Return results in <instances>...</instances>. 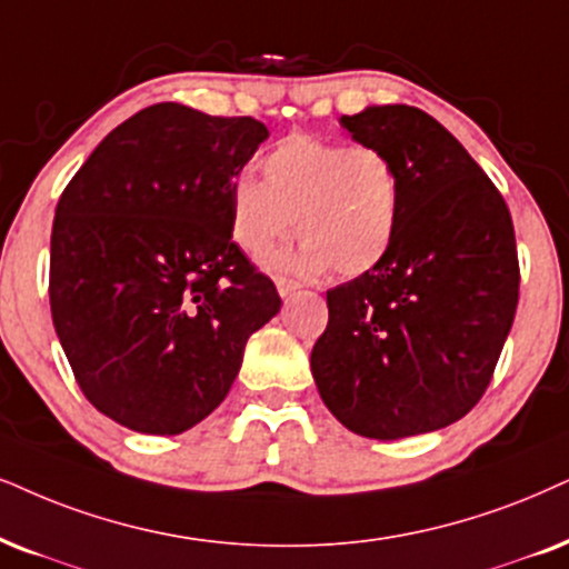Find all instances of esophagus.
<instances>
[{
    "instance_id": "obj_1",
    "label": "esophagus",
    "mask_w": 569,
    "mask_h": 569,
    "mask_svg": "<svg viewBox=\"0 0 569 569\" xmlns=\"http://www.w3.org/2000/svg\"><path fill=\"white\" fill-rule=\"evenodd\" d=\"M276 286H278L280 297H289V293H293V291L299 289L297 280H291V278H276Z\"/></svg>"
}]
</instances>
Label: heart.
<instances>
[{
    "label": "heart",
    "mask_w": 569,
    "mask_h": 569,
    "mask_svg": "<svg viewBox=\"0 0 569 569\" xmlns=\"http://www.w3.org/2000/svg\"><path fill=\"white\" fill-rule=\"evenodd\" d=\"M260 170L262 183L239 178L228 193V226L249 257L289 239L293 218L305 241L291 262L305 272L362 276L397 241L405 193L397 162L380 147L291 133L262 157Z\"/></svg>",
    "instance_id": "b5f03b06"
}]
</instances>
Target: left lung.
Wrapping results in <instances>:
<instances>
[{
  "label": "left lung",
  "mask_w": 569,
  "mask_h": 569,
  "mask_svg": "<svg viewBox=\"0 0 569 569\" xmlns=\"http://www.w3.org/2000/svg\"><path fill=\"white\" fill-rule=\"evenodd\" d=\"M341 126L397 162L405 210L383 262L328 291V328L309 365L351 433H430L478 405L505 349L520 299L512 214L428 112L368 107Z\"/></svg>",
  "instance_id": "8db88e82"
}]
</instances>
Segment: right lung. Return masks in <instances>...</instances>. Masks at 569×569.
I'll use <instances>...</instances> for the list:
<instances>
[{
    "label": "right lung",
    "instance_id": "right-lung-1",
    "mask_svg": "<svg viewBox=\"0 0 569 569\" xmlns=\"http://www.w3.org/2000/svg\"><path fill=\"white\" fill-rule=\"evenodd\" d=\"M264 139L254 118L152 104L107 133L57 201V338L83 397L136 433L204 420L278 315L276 283L228 226L233 178Z\"/></svg>",
    "mask_w": 569,
    "mask_h": 569
}]
</instances>
